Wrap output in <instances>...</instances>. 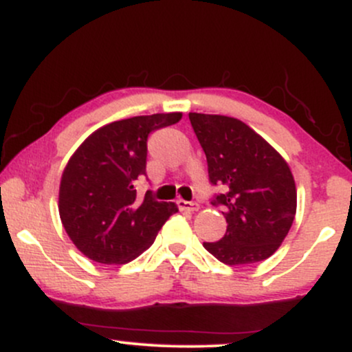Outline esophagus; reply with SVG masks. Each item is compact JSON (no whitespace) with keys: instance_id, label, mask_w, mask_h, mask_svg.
Returning <instances> with one entry per match:
<instances>
[{"instance_id":"esophagus-1","label":"esophagus","mask_w":352,"mask_h":352,"mask_svg":"<svg viewBox=\"0 0 352 352\" xmlns=\"http://www.w3.org/2000/svg\"><path fill=\"white\" fill-rule=\"evenodd\" d=\"M180 210H185V212H197L199 210V204L197 201H187V200H179L177 201Z\"/></svg>"}]
</instances>
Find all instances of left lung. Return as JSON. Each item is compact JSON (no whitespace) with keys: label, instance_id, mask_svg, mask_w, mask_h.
I'll return each instance as SVG.
<instances>
[{"label":"left lung","instance_id":"1","mask_svg":"<svg viewBox=\"0 0 352 352\" xmlns=\"http://www.w3.org/2000/svg\"><path fill=\"white\" fill-rule=\"evenodd\" d=\"M207 155L208 180L221 192L227 233L204 246L225 265H252L276 252L296 215V187L285 159L253 129L227 116L190 112Z\"/></svg>","mask_w":352,"mask_h":352}]
</instances>
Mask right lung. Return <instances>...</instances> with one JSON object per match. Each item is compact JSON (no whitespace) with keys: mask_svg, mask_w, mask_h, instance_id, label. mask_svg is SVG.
I'll list each match as a JSON object with an SVG mask.
<instances>
[{"mask_svg":"<svg viewBox=\"0 0 352 352\" xmlns=\"http://www.w3.org/2000/svg\"><path fill=\"white\" fill-rule=\"evenodd\" d=\"M180 112L139 116L98 129L80 144L63 172L59 215L80 253L104 265H122L151 248L172 213V201H157L134 185L147 165L152 132L177 124Z\"/></svg>","mask_w":352,"mask_h":352,"instance_id":"add662e5","label":"right lung"}]
</instances>
